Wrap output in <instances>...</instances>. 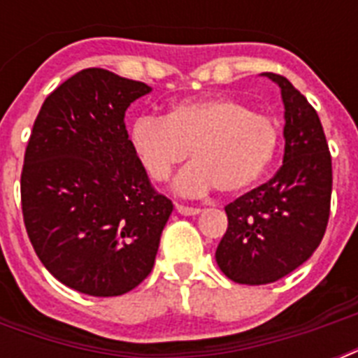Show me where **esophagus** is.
Returning a JSON list of instances; mask_svg holds the SVG:
<instances>
[{
	"instance_id": "1",
	"label": "esophagus",
	"mask_w": 358,
	"mask_h": 358,
	"mask_svg": "<svg viewBox=\"0 0 358 358\" xmlns=\"http://www.w3.org/2000/svg\"><path fill=\"white\" fill-rule=\"evenodd\" d=\"M176 212L182 213V215H196V213L201 212V208L185 206V204H178V202H176Z\"/></svg>"
}]
</instances>
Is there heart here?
Wrapping results in <instances>:
<instances>
[{"label": "heart", "instance_id": "heart-1", "mask_svg": "<svg viewBox=\"0 0 358 358\" xmlns=\"http://www.w3.org/2000/svg\"><path fill=\"white\" fill-rule=\"evenodd\" d=\"M129 143L146 174L165 182L191 154L176 189L199 195L212 189L239 193L266 173L278 146L277 122L232 96L174 103L165 117L141 115L129 128Z\"/></svg>", "mask_w": 358, "mask_h": 358}]
</instances>
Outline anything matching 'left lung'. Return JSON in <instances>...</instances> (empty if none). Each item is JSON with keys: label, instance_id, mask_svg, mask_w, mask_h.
<instances>
[{"label": "left lung", "instance_id": "obj_1", "mask_svg": "<svg viewBox=\"0 0 358 358\" xmlns=\"http://www.w3.org/2000/svg\"><path fill=\"white\" fill-rule=\"evenodd\" d=\"M284 102L282 165L267 184L224 206L229 229L215 250L239 284H269L306 262L322 243L333 193V162L316 109L284 76L266 72Z\"/></svg>", "mask_w": 358, "mask_h": 358}]
</instances>
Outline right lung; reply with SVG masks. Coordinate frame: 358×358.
I'll return each mask as SVG.
<instances>
[{
  "mask_svg": "<svg viewBox=\"0 0 358 358\" xmlns=\"http://www.w3.org/2000/svg\"><path fill=\"white\" fill-rule=\"evenodd\" d=\"M150 92L85 69L44 100L25 148L22 213L38 260L64 286L115 297L154 267L173 202L152 185L124 115Z\"/></svg>",
  "mask_w": 358,
  "mask_h": 358,
  "instance_id": "add662e5",
  "label": "right lung"
}]
</instances>
